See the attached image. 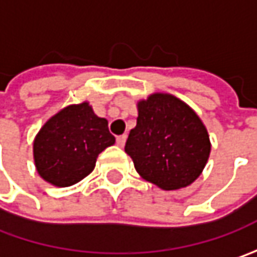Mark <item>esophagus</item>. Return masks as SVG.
<instances>
[{
  "label": "esophagus",
  "mask_w": 257,
  "mask_h": 257,
  "mask_svg": "<svg viewBox=\"0 0 257 257\" xmlns=\"http://www.w3.org/2000/svg\"><path fill=\"white\" fill-rule=\"evenodd\" d=\"M125 139H127V136L123 134V136H118V137L115 139V142H117V144H118L120 147H123L124 143H125Z\"/></svg>",
  "instance_id": "34e87169"
}]
</instances>
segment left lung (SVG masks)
<instances>
[{"instance_id": "obj_1", "label": "left lung", "mask_w": 257, "mask_h": 257, "mask_svg": "<svg viewBox=\"0 0 257 257\" xmlns=\"http://www.w3.org/2000/svg\"><path fill=\"white\" fill-rule=\"evenodd\" d=\"M137 124L125 153L144 180L163 190L192 184L210 154L209 134L199 115L172 94L156 93L137 104Z\"/></svg>"}]
</instances>
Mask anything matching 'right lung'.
Returning a JSON list of instances; mask_svg holds the SVG:
<instances>
[{"instance_id":"add662e5","label":"right lung","mask_w":257,"mask_h":257,"mask_svg":"<svg viewBox=\"0 0 257 257\" xmlns=\"http://www.w3.org/2000/svg\"><path fill=\"white\" fill-rule=\"evenodd\" d=\"M114 142L107 120L97 117L90 104L68 105L35 136L37 172L57 187L73 186L93 172L98 154Z\"/></svg>"}]
</instances>
